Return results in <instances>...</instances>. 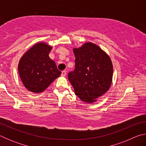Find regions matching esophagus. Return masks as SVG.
Wrapping results in <instances>:
<instances>
[{"mask_svg": "<svg viewBox=\"0 0 146 146\" xmlns=\"http://www.w3.org/2000/svg\"><path fill=\"white\" fill-rule=\"evenodd\" d=\"M66 74H67V72H66V71H62L61 75L62 76H66Z\"/></svg>", "mask_w": 146, "mask_h": 146, "instance_id": "esophagus-1", "label": "esophagus"}]
</instances>
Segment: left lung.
Returning a JSON list of instances; mask_svg holds the SVG:
<instances>
[{"label": "left lung", "mask_w": 146, "mask_h": 146, "mask_svg": "<svg viewBox=\"0 0 146 146\" xmlns=\"http://www.w3.org/2000/svg\"><path fill=\"white\" fill-rule=\"evenodd\" d=\"M75 69L68 74V79L80 99L91 104L110 90L113 67L107 53L97 44L87 42L74 48Z\"/></svg>", "instance_id": "obj_1"}]
</instances>
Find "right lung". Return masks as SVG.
<instances>
[{
    "label": "right lung",
    "instance_id": "obj_1",
    "mask_svg": "<svg viewBox=\"0 0 146 146\" xmlns=\"http://www.w3.org/2000/svg\"><path fill=\"white\" fill-rule=\"evenodd\" d=\"M53 47L44 42H38L22 56L18 71L22 82L27 90L35 93H42L61 71L49 54Z\"/></svg>",
    "mask_w": 146,
    "mask_h": 146
}]
</instances>
